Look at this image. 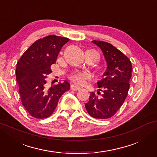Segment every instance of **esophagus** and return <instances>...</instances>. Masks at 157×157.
Masks as SVG:
<instances>
[{"label": "esophagus", "mask_w": 157, "mask_h": 157, "mask_svg": "<svg viewBox=\"0 0 157 157\" xmlns=\"http://www.w3.org/2000/svg\"><path fill=\"white\" fill-rule=\"evenodd\" d=\"M71 89L72 91H78V90L80 89V87L78 86H76V85L72 84V85H71Z\"/></svg>", "instance_id": "1"}]
</instances>
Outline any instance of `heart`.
<instances>
[{"mask_svg": "<svg viewBox=\"0 0 157 157\" xmlns=\"http://www.w3.org/2000/svg\"><path fill=\"white\" fill-rule=\"evenodd\" d=\"M92 78L91 73L82 71H75L69 75V79L73 82L78 85H83L86 81Z\"/></svg>", "mask_w": 157, "mask_h": 157, "instance_id": "obj_1", "label": "heart"}]
</instances>
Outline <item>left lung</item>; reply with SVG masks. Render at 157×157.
I'll list each match as a JSON object with an SVG mask.
<instances>
[{"label":"left lung","instance_id":"obj_1","mask_svg":"<svg viewBox=\"0 0 157 157\" xmlns=\"http://www.w3.org/2000/svg\"><path fill=\"white\" fill-rule=\"evenodd\" d=\"M101 49L107 63L104 77L98 81V95L92 92L85 105L87 112L99 119L113 117L124 104L129 89L132 65L129 59L113 45L101 40H92Z\"/></svg>","mask_w":157,"mask_h":157}]
</instances>
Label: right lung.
Segmentation results:
<instances>
[{"mask_svg":"<svg viewBox=\"0 0 157 157\" xmlns=\"http://www.w3.org/2000/svg\"><path fill=\"white\" fill-rule=\"evenodd\" d=\"M69 39L54 35L46 36L33 43L17 62L16 74L21 102L30 115L46 119L52 114L59 98L70 89V84L47 86V75L56 61L62 47Z\"/></svg>","mask_w":157,"mask_h":157,"instance_id":"right-lung-1","label":"right lung"}]
</instances>
